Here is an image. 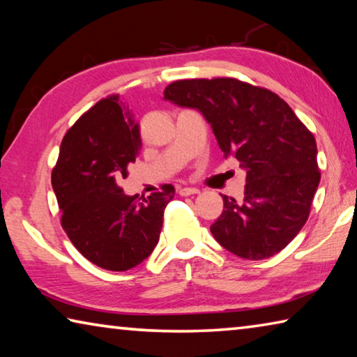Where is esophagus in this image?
I'll use <instances>...</instances> for the list:
<instances>
[{
    "mask_svg": "<svg viewBox=\"0 0 357 357\" xmlns=\"http://www.w3.org/2000/svg\"><path fill=\"white\" fill-rule=\"evenodd\" d=\"M200 190L197 189V187H178V193L179 195L183 197H187V195H195V193H198Z\"/></svg>",
    "mask_w": 357,
    "mask_h": 357,
    "instance_id": "34e87169",
    "label": "esophagus"
}]
</instances>
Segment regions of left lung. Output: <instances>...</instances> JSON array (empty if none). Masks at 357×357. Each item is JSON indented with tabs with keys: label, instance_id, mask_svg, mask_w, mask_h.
I'll return each instance as SVG.
<instances>
[{
	"label": "left lung",
	"instance_id": "obj_1",
	"mask_svg": "<svg viewBox=\"0 0 357 357\" xmlns=\"http://www.w3.org/2000/svg\"><path fill=\"white\" fill-rule=\"evenodd\" d=\"M165 99L200 110L222 153L247 172L243 202L222 195L211 225L217 243L245 259H264L291 243L309 219L319 184L317 142L285 100L231 77L176 80Z\"/></svg>",
	"mask_w": 357,
	"mask_h": 357
}]
</instances>
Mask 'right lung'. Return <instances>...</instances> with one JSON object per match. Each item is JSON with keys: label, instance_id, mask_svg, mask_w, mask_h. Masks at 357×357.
Segmentation results:
<instances>
[{"label": "right lung", "instance_id": "obj_1", "mask_svg": "<svg viewBox=\"0 0 357 357\" xmlns=\"http://www.w3.org/2000/svg\"><path fill=\"white\" fill-rule=\"evenodd\" d=\"M140 148V124L121 107L119 94H112L66 132L53 167L61 227L75 249L102 269L119 273L148 258L174 197L172 184L148 198L124 195L118 183Z\"/></svg>", "mask_w": 357, "mask_h": 357}]
</instances>
